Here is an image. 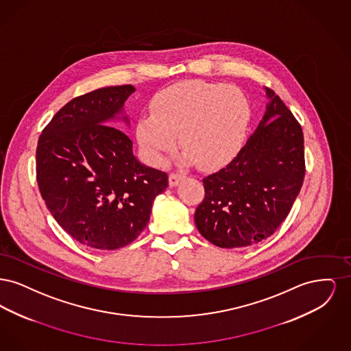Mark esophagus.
Returning a JSON list of instances; mask_svg holds the SVG:
<instances>
[{
	"label": "esophagus",
	"mask_w": 351,
	"mask_h": 351,
	"mask_svg": "<svg viewBox=\"0 0 351 351\" xmlns=\"http://www.w3.org/2000/svg\"><path fill=\"white\" fill-rule=\"evenodd\" d=\"M184 175L183 173H180V172H171L169 173V176H168V183L171 186H175V185H178L179 182L183 179Z\"/></svg>",
	"instance_id": "obj_1"
}]
</instances>
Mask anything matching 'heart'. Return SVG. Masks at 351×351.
Returning <instances> with one entry per match:
<instances>
[{"instance_id":"obj_1","label":"heart","mask_w":351,"mask_h":351,"mask_svg":"<svg viewBox=\"0 0 351 351\" xmlns=\"http://www.w3.org/2000/svg\"><path fill=\"white\" fill-rule=\"evenodd\" d=\"M151 113L136 123L139 145L151 165H160L179 143L188 160L221 167L242 147L250 106L238 88L204 80L180 82L159 90Z\"/></svg>"}]
</instances>
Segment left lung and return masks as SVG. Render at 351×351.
<instances>
[{"label":"left lung","instance_id":"left-lung-1","mask_svg":"<svg viewBox=\"0 0 351 351\" xmlns=\"http://www.w3.org/2000/svg\"><path fill=\"white\" fill-rule=\"evenodd\" d=\"M265 117L233 160L202 179L205 195L195 212L201 235L218 247L258 243L278 230L305 176L304 135L275 92Z\"/></svg>","mask_w":351,"mask_h":351}]
</instances>
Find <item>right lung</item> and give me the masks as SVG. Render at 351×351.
Segmentation results:
<instances>
[{
	"instance_id": "right-lung-1",
	"label": "right lung",
	"mask_w": 351,
	"mask_h": 351,
	"mask_svg": "<svg viewBox=\"0 0 351 351\" xmlns=\"http://www.w3.org/2000/svg\"><path fill=\"white\" fill-rule=\"evenodd\" d=\"M134 90L130 84L106 86L72 99L38 139L40 195L56 222L92 249L132 243L168 186L167 173L139 163L132 139L113 126Z\"/></svg>"
}]
</instances>
